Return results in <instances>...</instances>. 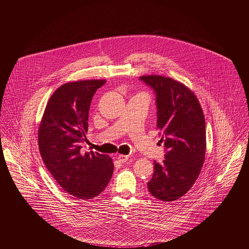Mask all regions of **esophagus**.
I'll return each mask as SVG.
<instances>
[{
    "mask_svg": "<svg viewBox=\"0 0 249 249\" xmlns=\"http://www.w3.org/2000/svg\"><path fill=\"white\" fill-rule=\"evenodd\" d=\"M117 159H118V161H119V162H122V163H124V162H126V161L129 159V155L119 154V155L117 156Z\"/></svg>",
    "mask_w": 249,
    "mask_h": 249,
    "instance_id": "esophagus-1",
    "label": "esophagus"
}]
</instances>
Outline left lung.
Returning <instances> with one entry per match:
<instances>
[{
  "mask_svg": "<svg viewBox=\"0 0 249 249\" xmlns=\"http://www.w3.org/2000/svg\"><path fill=\"white\" fill-rule=\"evenodd\" d=\"M140 79L156 93V127L167 151L161 163L153 162L154 171L147 188L155 198L174 201L192 189L204 163V114L195 93L183 83L155 74Z\"/></svg>",
  "mask_w": 249,
  "mask_h": 249,
  "instance_id": "obj_1",
  "label": "left lung"
}]
</instances>
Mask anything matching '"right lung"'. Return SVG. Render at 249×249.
Here are the masks:
<instances>
[{
  "label": "right lung",
  "mask_w": 249,
  "mask_h": 249,
  "mask_svg": "<svg viewBox=\"0 0 249 249\" xmlns=\"http://www.w3.org/2000/svg\"><path fill=\"white\" fill-rule=\"evenodd\" d=\"M106 82L80 80L61 85L50 98L38 130L47 169L67 194L79 199L99 196L113 174L110 156L81 149L93 96Z\"/></svg>",
  "instance_id": "add662e5"
}]
</instances>
